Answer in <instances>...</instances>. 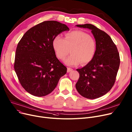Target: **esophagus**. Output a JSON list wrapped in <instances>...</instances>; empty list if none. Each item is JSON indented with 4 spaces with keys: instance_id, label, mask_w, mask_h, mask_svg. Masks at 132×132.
Wrapping results in <instances>:
<instances>
[{
    "instance_id": "1",
    "label": "esophagus",
    "mask_w": 132,
    "mask_h": 132,
    "mask_svg": "<svg viewBox=\"0 0 132 132\" xmlns=\"http://www.w3.org/2000/svg\"><path fill=\"white\" fill-rule=\"evenodd\" d=\"M72 71H73V69L72 68H67V72L68 73H69V72H71Z\"/></svg>"
}]
</instances>
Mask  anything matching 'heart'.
<instances>
[{
  "label": "heart",
  "mask_w": 132,
  "mask_h": 132,
  "mask_svg": "<svg viewBox=\"0 0 132 132\" xmlns=\"http://www.w3.org/2000/svg\"><path fill=\"white\" fill-rule=\"evenodd\" d=\"M53 47L57 57L64 59L71 50V55L65 60L68 66H76L80 63L86 65L94 57L96 49L95 39L87 32L75 30L66 33L65 38L59 36L55 37L53 40Z\"/></svg>",
  "instance_id": "obj_1"
}]
</instances>
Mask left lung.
<instances>
[{
    "label": "left lung",
    "instance_id": "8db88e82",
    "mask_svg": "<svg viewBox=\"0 0 132 132\" xmlns=\"http://www.w3.org/2000/svg\"><path fill=\"white\" fill-rule=\"evenodd\" d=\"M76 26L90 29L96 44L93 60L77 70L80 77L76 89L85 98H97L108 93L114 84L120 65L119 54L111 38L105 32L92 24Z\"/></svg>",
    "mask_w": 132,
    "mask_h": 132
}]
</instances>
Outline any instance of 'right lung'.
Returning <instances> with one entry per match:
<instances>
[{
    "mask_svg": "<svg viewBox=\"0 0 132 132\" xmlns=\"http://www.w3.org/2000/svg\"><path fill=\"white\" fill-rule=\"evenodd\" d=\"M70 29L56 21H46L31 28L18 44L14 70L28 93L37 97L51 93L67 68L57 59L53 47L55 37Z\"/></svg>",
    "mask_w": 132,
    "mask_h": 132,
    "instance_id": "add662e5",
    "label": "right lung"
}]
</instances>
